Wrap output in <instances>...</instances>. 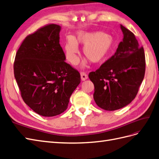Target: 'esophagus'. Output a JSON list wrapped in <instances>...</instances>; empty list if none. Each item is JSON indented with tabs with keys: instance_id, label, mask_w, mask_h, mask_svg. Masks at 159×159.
Masks as SVG:
<instances>
[{
	"instance_id": "1",
	"label": "esophagus",
	"mask_w": 159,
	"mask_h": 159,
	"mask_svg": "<svg viewBox=\"0 0 159 159\" xmlns=\"http://www.w3.org/2000/svg\"><path fill=\"white\" fill-rule=\"evenodd\" d=\"M80 78H81V80H82L83 81H84V80H87L88 79V76H87V75L85 72H80Z\"/></svg>"
}]
</instances>
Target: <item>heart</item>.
I'll list each match as a JSON object with an SVG mask.
<instances>
[{
	"label": "heart",
	"instance_id": "obj_1",
	"mask_svg": "<svg viewBox=\"0 0 159 159\" xmlns=\"http://www.w3.org/2000/svg\"><path fill=\"white\" fill-rule=\"evenodd\" d=\"M78 44L83 45V52L87 58L93 63L99 64L106 59L115 46V41L111 35L103 31H79L73 38H67L64 46L66 58L72 64H76L79 61ZM87 64V60L84 59L82 66Z\"/></svg>",
	"mask_w": 159,
	"mask_h": 159
}]
</instances>
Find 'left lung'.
Returning <instances> with one entry per match:
<instances>
[{
    "instance_id": "obj_1",
    "label": "left lung",
    "mask_w": 159,
    "mask_h": 159,
    "mask_svg": "<svg viewBox=\"0 0 159 159\" xmlns=\"http://www.w3.org/2000/svg\"><path fill=\"white\" fill-rule=\"evenodd\" d=\"M124 37L115 54L89 77L94 84L93 98L107 111L129 104L135 98L145 73V55L132 32L120 25Z\"/></svg>"
}]
</instances>
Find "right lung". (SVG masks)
Masks as SVG:
<instances>
[{
  "label": "right lung",
  "mask_w": 159,
  "mask_h": 159,
  "mask_svg": "<svg viewBox=\"0 0 159 159\" xmlns=\"http://www.w3.org/2000/svg\"><path fill=\"white\" fill-rule=\"evenodd\" d=\"M61 27L50 24L24 39L16 54L14 75L25 103L44 117L63 113L80 83L60 45Z\"/></svg>",
  "instance_id": "right-lung-1"
}]
</instances>
